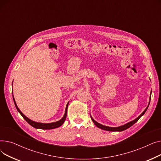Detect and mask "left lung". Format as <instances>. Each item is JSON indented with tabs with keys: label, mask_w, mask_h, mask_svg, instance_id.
I'll return each mask as SVG.
<instances>
[{
	"label": "left lung",
	"mask_w": 161,
	"mask_h": 161,
	"mask_svg": "<svg viewBox=\"0 0 161 161\" xmlns=\"http://www.w3.org/2000/svg\"><path fill=\"white\" fill-rule=\"evenodd\" d=\"M151 93H150V98H149V104H148V106H147V108L145 109V110L143 111L137 118H136V119H134L133 121H130V122H129V123H126V124H125V125H121V126H117V127H111V126H105V125H102V124H100V123H98V122H97L92 117V116L91 115V119H92V122L94 123V124L97 126V127H98V128H100V129H103V130H108V131H112V132H115V131H118V132H121V131H123V130H126V129H129V127H130L131 126H132L135 123H136L138 121V119H140V118L145 113H146V112L147 111V108H148V107H149V103H150V100H151Z\"/></svg>",
	"instance_id": "8db88e82"
}]
</instances>
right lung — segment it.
<instances>
[{
  "mask_svg": "<svg viewBox=\"0 0 161 161\" xmlns=\"http://www.w3.org/2000/svg\"><path fill=\"white\" fill-rule=\"evenodd\" d=\"M12 93H13V90H12ZM13 99H14V102L15 106L16 107L17 110H18V112L21 115V116L24 118V119L25 121H26L30 125H31L32 126H33V127L35 128V129H44V130H49V129H55V128H58V127H59V126H61L64 123V121L66 119V115H67V109H68V106H69V102L68 103V104H66V109H65V113H64L63 117L61 118V119H60V120L58 121H56V122H53V123H43L35 122V121H34L29 119L27 117L25 116L20 111V109H19L18 106H17L16 103H15V99H14V95H13Z\"/></svg>",
  "mask_w": 161,
  "mask_h": 161,
  "instance_id": "1",
  "label": "right lung"
}]
</instances>
